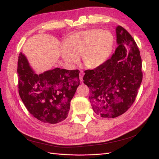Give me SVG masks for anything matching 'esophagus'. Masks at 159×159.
<instances>
[{
  "instance_id": "1",
  "label": "esophagus",
  "mask_w": 159,
  "mask_h": 159,
  "mask_svg": "<svg viewBox=\"0 0 159 159\" xmlns=\"http://www.w3.org/2000/svg\"><path fill=\"white\" fill-rule=\"evenodd\" d=\"M84 75V72L83 71L80 70V74H79V79H80V82H83V77Z\"/></svg>"
}]
</instances>
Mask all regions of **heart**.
I'll use <instances>...</instances> for the list:
<instances>
[{
    "instance_id": "heart-1",
    "label": "heart",
    "mask_w": 159,
    "mask_h": 159,
    "mask_svg": "<svg viewBox=\"0 0 159 159\" xmlns=\"http://www.w3.org/2000/svg\"><path fill=\"white\" fill-rule=\"evenodd\" d=\"M113 44V36L111 32L90 29L73 33L64 39L61 55L70 66L79 63V57L81 56L84 66L95 69L109 58Z\"/></svg>"
}]
</instances>
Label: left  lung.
Masks as SVG:
<instances>
[{
	"label": "left lung",
	"instance_id": "left-lung-1",
	"mask_svg": "<svg viewBox=\"0 0 159 159\" xmlns=\"http://www.w3.org/2000/svg\"><path fill=\"white\" fill-rule=\"evenodd\" d=\"M117 47L103 65L85 71L83 83L89 88L94 112L114 118L129 109L142 81V62L133 37L122 26L116 28Z\"/></svg>",
	"mask_w": 159,
	"mask_h": 159
}]
</instances>
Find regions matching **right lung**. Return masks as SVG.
<instances>
[{
  "label": "right lung",
  "mask_w": 159,
  "mask_h": 159,
  "mask_svg": "<svg viewBox=\"0 0 159 159\" xmlns=\"http://www.w3.org/2000/svg\"><path fill=\"white\" fill-rule=\"evenodd\" d=\"M17 70L19 95L29 112L43 123L57 124L65 120L80 85L79 70L57 67L37 74L22 52Z\"/></svg>",
  "instance_id": "1"
}]
</instances>
